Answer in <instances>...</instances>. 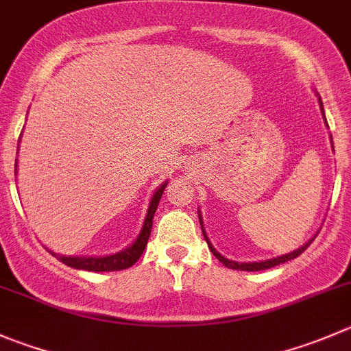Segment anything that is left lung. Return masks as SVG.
<instances>
[{
  "label": "left lung",
  "instance_id": "left-lung-1",
  "mask_svg": "<svg viewBox=\"0 0 351 351\" xmlns=\"http://www.w3.org/2000/svg\"><path fill=\"white\" fill-rule=\"evenodd\" d=\"M317 97H319V94H317ZM319 104H321V111H322V114H324V108H322V101H321V97H319ZM324 120H326V118H324ZM326 125H328V123H326ZM331 144H332V138H331ZM199 221H200V228H202L204 238H206L207 245H209V250L213 252L214 257H216L217 261H219V262H223L224 266L230 267V269H238V271H264V269H269V267L280 266V264H283V262H288V261H291V258L298 257V255H300L302 252H304L305 248H307L308 245L312 243V240H314V238L317 237V234H314V237H312L311 240H308V241H305V243L302 245L300 248H297V250L290 252V254L280 255V257L267 258V261H258V262H237V261H230V258H226V257H224V255H221L219 252H217L216 248L213 247V243H210L209 238H207L206 230H204V223H202V217H200V213H199Z\"/></svg>",
  "mask_w": 351,
  "mask_h": 351
}]
</instances>
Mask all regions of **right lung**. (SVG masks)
I'll use <instances>...</instances> for the list:
<instances>
[{"mask_svg":"<svg viewBox=\"0 0 351 351\" xmlns=\"http://www.w3.org/2000/svg\"><path fill=\"white\" fill-rule=\"evenodd\" d=\"M19 151V147H16ZM19 154V152H16ZM15 173H16V165H15ZM166 185H168V180L162 182L161 185L156 189V192L152 193L151 202H149L147 214H145L144 224L141 228V233L137 234V238L134 240V243L130 247H127L125 250L117 252V254L111 255H85V257H78V255H61L56 252L49 250V254H53L58 261H61L66 266L73 267V269H82V271H90V273H106V271H121L132 267L135 262L141 258V255L144 254V248L147 247V240L151 237L152 230V219H154V213L159 206V200H161L162 192H165Z\"/></svg>","mask_w":351,"mask_h":351,"instance_id":"right-lung-1","label":"right lung"}]
</instances>
